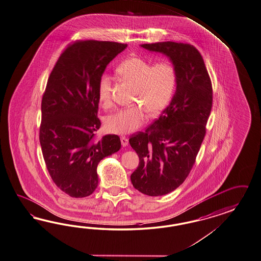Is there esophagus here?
Returning <instances> with one entry per match:
<instances>
[{"mask_svg":"<svg viewBox=\"0 0 261 261\" xmlns=\"http://www.w3.org/2000/svg\"><path fill=\"white\" fill-rule=\"evenodd\" d=\"M120 141H121V144H122V146H127V144H128V139H127L125 136H122V137H120Z\"/></svg>","mask_w":261,"mask_h":261,"instance_id":"esophagus-1","label":"esophagus"}]
</instances>
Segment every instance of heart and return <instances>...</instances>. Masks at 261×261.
Masks as SVG:
<instances>
[{
  "label": "heart",
  "instance_id": "heart-1",
  "mask_svg": "<svg viewBox=\"0 0 261 261\" xmlns=\"http://www.w3.org/2000/svg\"><path fill=\"white\" fill-rule=\"evenodd\" d=\"M117 73L135 85L134 105L119 109L108 115L105 125L114 134L133 133L146 120V109L151 114L162 112L169 105L175 94L177 82L176 66L168 60L152 64L145 59L131 57L117 67ZM112 77L103 73L98 82V99L102 106L111 103Z\"/></svg>",
  "mask_w": 261,
  "mask_h": 261
}]
</instances>
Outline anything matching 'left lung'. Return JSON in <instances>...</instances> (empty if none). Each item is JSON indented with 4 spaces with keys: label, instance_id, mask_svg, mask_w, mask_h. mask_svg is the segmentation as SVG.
<instances>
[{
    "label": "left lung",
    "instance_id": "8db88e82",
    "mask_svg": "<svg viewBox=\"0 0 261 261\" xmlns=\"http://www.w3.org/2000/svg\"><path fill=\"white\" fill-rule=\"evenodd\" d=\"M170 58L177 73L176 91L161 116L129 139L140 159L131 182L142 194L158 197L176 189L189 175L206 134L213 88L204 61L192 44H141Z\"/></svg>",
    "mask_w": 261,
    "mask_h": 261
}]
</instances>
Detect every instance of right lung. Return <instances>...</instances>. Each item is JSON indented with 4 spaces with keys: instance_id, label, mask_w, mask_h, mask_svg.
I'll list each match as a JSON object with an SVG mask.
<instances>
[{
    "instance_id": "obj_1",
    "label": "right lung",
    "mask_w": 261,
    "mask_h": 261,
    "mask_svg": "<svg viewBox=\"0 0 261 261\" xmlns=\"http://www.w3.org/2000/svg\"><path fill=\"white\" fill-rule=\"evenodd\" d=\"M126 43L75 41L50 73L42 99L40 143L50 176L72 197L90 196L98 186L97 167L120 149V137L97 138L98 82Z\"/></svg>"
}]
</instances>
